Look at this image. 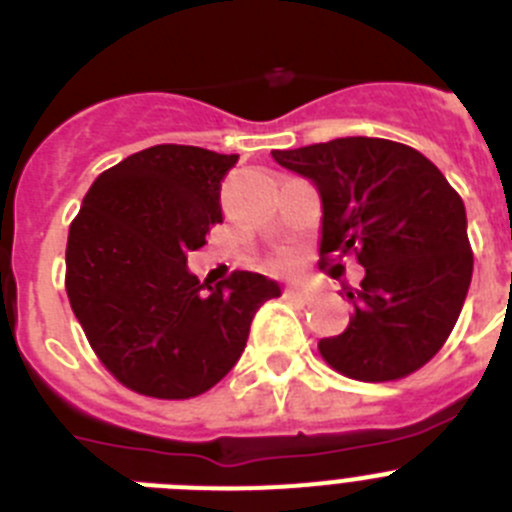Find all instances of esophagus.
Returning <instances> with one entry per match:
<instances>
[{
    "mask_svg": "<svg viewBox=\"0 0 512 512\" xmlns=\"http://www.w3.org/2000/svg\"><path fill=\"white\" fill-rule=\"evenodd\" d=\"M284 295H287L289 300H300V302H310L312 300L310 289H302V287H289Z\"/></svg>",
    "mask_w": 512,
    "mask_h": 512,
    "instance_id": "34e87169",
    "label": "esophagus"
}]
</instances>
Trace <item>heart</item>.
<instances>
[{
	"label": "heart",
	"instance_id": "1",
	"mask_svg": "<svg viewBox=\"0 0 512 512\" xmlns=\"http://www.w3.org/2000/svg\"><path fill=\"white\" fill-rule=\"evenodd\" d=\"M295 261H297L295 253L284 251L282 256H279V259H277V266H279V269H289V266H295Z\"/></svg>",
	"mask_w": 512,
	"mask_h": 512
}]
</instances>
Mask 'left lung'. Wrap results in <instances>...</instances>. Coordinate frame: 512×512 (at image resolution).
Wrapping results in <instances>:
<instances>
[{
    "instance_id": "1",
    "label": "left lung",
    "mask_w": 512,
    "mask_h": 512,
    "mask_svg": "<svg viewBox=\"0 0 512 512\" xmlns=\"http://www.w3.org/2000/svg\"><path fill=\"white\" fill-rule=\"evenodd\" d=\"M271 156L318 189L323 264L356 253L366 269L346 292L354 315L318 343L320 356L359 382L428 364L459 320L474 264L467 210L446 176L415 148L364 135Z\"/></svg>"
}]
</instances>
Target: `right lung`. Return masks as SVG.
Wrapping results in <instances>:
<instances>
[{"label": "right lung", "instance_id": "obj_1", "mask_svg": "<svg viewBox=\"0 0 512 512\" xmlns=\"http://www.w3.org/2000/svg\"><path fill=\"white\" fill-rule=\"evenodd\" d=\"M238 156L151 146L102 171L69 228L66 292L107 372L128 390L189 400L241 359L251 320L282 295L274 279L233 271L202 284L187 253L223 223L220 182Z\"/></svg>", "mask_w": 512, "mask_h": 512}]
</instances>
